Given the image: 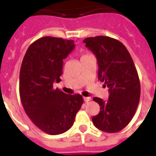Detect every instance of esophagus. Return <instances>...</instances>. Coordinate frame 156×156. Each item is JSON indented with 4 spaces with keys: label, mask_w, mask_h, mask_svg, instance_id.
<instances>
[{
    "label": "esophagus",
    "mask_w": 156,
    "mask_h": 156,
    "mask_svg": "<svg viewBox=\"0 0 156 156\" xmlns=\"http://www.w3.org/2000/svg\"><path fill=\"white\" fill-rule=\"evenodd\" d=\"M90 100H91V98L90 97H83V101H84L85 102H88Z\"/></svg>",
    "instance_id": "obj_1"
}]
</instances>
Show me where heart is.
<instances>
[{
	"mask_svg": "<svg viewBox=\"0 0 156 156\" xmlns=\"http://www.w3.org/2000/svg\"><path fill=\"white\" fill-rule=\"evenodd\" d=\"M88 55H89V54H84V55H83L82 57H85V56H88ZM82 57H81V58H82Z\"/></svg>",
	"mask_w": 156,
	"mask_h": 156,
	"instance_id": "b5f03b06",
	"label": "heart"
}]
</instances>
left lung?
Wrapping results in <instances>:
<instances>
[{"label":"left lung","mask_w":156,"mask_h":156,"mask_svg":"<svg viewBox=\"0 0 156 156\" xmlns=\"http://www.w3.org/2000/svg\"><path fill=\"white\" fill-rule=\"evenodd\" d=\"M83 43L97 58L98 78L109 92L107 101L93 98L101 108L92 122L104 132L120 131L131 121L140 101V80L133 59L122 43L109 37H87Z\"/></svg>","instance_id":"obj_1"}]
</instances>
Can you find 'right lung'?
I'll use <instances>...</instances> for the list:
<instances>
[{
  "mask_svg": "<svg viewBox=\"0 0 156 156\" xmlns=\"http://www.w3.org/2000/svg\"><path fill=\"white\" fill-rule=\"evenodd\" d=\"M74 48V41L41 37L29 47L22 62V104L34 124L48 134H61L70 129L83 103L80 94H67L53 88L54 83L62 80L63 59Z\"/></svg>",
  "mask_w": 156,
  "mask_h": 156,
  "instance_id": "1",
  "label": "right lung"
}]
</instances>
